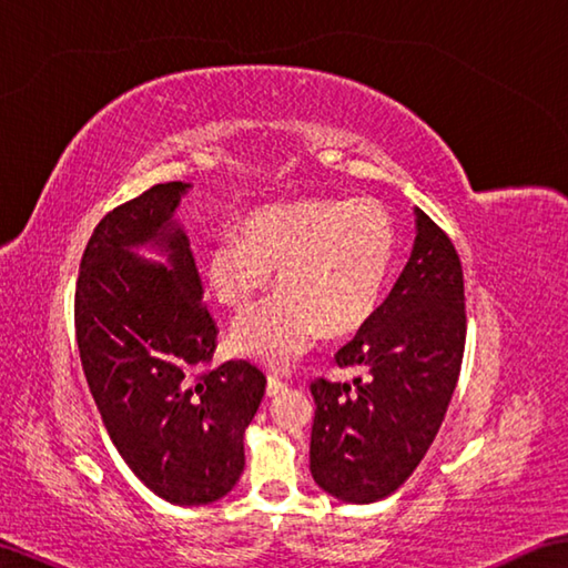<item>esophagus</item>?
Masks as SVG:
<instances>
[{
    "mask_svg": "<svg viewBox=\"0 0 568 568\" xmlns=\"http://www.w3.org/2000/svg\"><path fill=\"white\" fill-rule=\"evenodd\" d=\"M283 390H287V385L281 381V378H275V376H268V385H265V393H268V397H275V395H281Z\"/></svg>",
    "mask_w": 568,
    "mask_h": 568,
    "instance_id": "esophagus-1",
    "label": "esophagus"
}]
</instances>
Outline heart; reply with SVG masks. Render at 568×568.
Masks as SVG:
<instances>
[{"label": "heart", "instance_id": "b5f03b06", "mask_svg": "<svg viewBox=\"0 0 568 568\" xmlns=\"http://www.w3.org/2000/svg\"><path fill=\"white\" fill-rule=\"evenodd\" d=\"M395 258V224L376 200L315 197L248 212L220 236L204 275L222 307H251L275 275L281 295L232 329V348L271 368L291 366L320 336H346L378 307Z\"/></svg>", "mask_w": 568, "mask_h": 568}]
</instances>
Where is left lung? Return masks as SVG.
<instances>
[{
    "label": "left lung",
    "instance_id": "1",
    "mask_svg": "<svg viewBox=\"0 0 568 568\" xmlns=\"http://www.w3.org/2000/svg\"><path fill=\"white\" fill-rule=\"evenodd\" d=\"M462 258L449 234L417 210V239L390 295L336 354L364 368L354 385L317 378L310 470L322 490L373 503L425 458L456 388L466 344Z\"/></svg>",
    "mask_w": 568,
    "mask_h": 568
}]
</instances>
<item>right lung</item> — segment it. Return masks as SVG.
<instances>
[{
    "instance_id": "obj_1",
    "label": "right lung",
    "mask_w": 568,
    "mask_h": 568,
    "mask_svg": "<svg viewBox=\"0 0 568 568\" xmlns=\"http://www.w3.org/2000/svg\"><path fill=\"white\" fill-rule=\"evenodd\" d=\"M190 185H153L106 212L82 251L75 336L90 393L141 484L175 505L220 500L244 470V432L265 376L248 361L210 368L216 324L173 210ZM159 243L173 270L136 260Z\"/></svg>"
}]
</instances>
